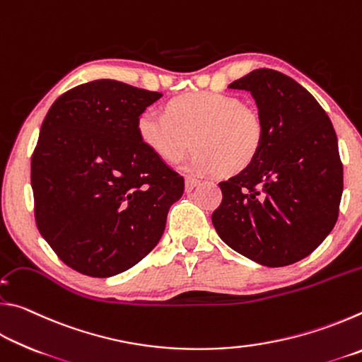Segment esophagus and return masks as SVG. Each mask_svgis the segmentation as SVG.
Segmentation results:
<instances>
[{
  "label": "esophagus",
  "mask_w": 362,
  "mask_h": 362,
  "mask_svg": "<svg viewBox=\"0 0 362 362\" xmlns=\"http://www.w3.org/2000/svg\"><path fill=\"white\" fill-rule=\"evenodd\" d=\"M198 185H199V180L193 179V177H187V179H185V189H187V192H192V189L196 188Z\"/></svg>",
  "instance_id": "34e87169"
}]
</instances>
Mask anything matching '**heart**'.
<instances>
[{
	"label": "heart",
	"instance_id": "obj_1",
	"mask_svg": "<svg viewBox=\"0 0 362 362\" xmlns=\"http://www.w3.org/2000/svg\"><path fill=\"white\" fill-rule=\"evenodd\" d=\"M144 145L166 163H177L193 144L187 168L198 174L236 175L250 168L263 145L259 115L233 95L203 93L179 97L166 113L146 108L137 119Z\"/></svg>",
	"mask_w": 362,
	"mask_h": 362
}]
</instances>
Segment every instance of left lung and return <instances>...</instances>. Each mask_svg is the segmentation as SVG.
I'll return each instance as SVG.
<instances>
[{"mask_svg":"<svg viewBox=\"0 0 362 362\" xmlns=\"http://www.w3.org/2000/svg\"><path fill=\"white\" fill-rule=\"evenodd\" d=\"M228 88L247 90L263 122V145L244 173L220 182L212 214L218 236L263 267L308 257L332 231L343 193V166L332 122L292 78L259 69Z\"/></svg>","mask_w":362,"mask_h":362,"instance_id":"obj_1","label":"left lung"}]
</instances>
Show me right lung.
Listing matches in <instances>:
<instances>
[{"instance_id":"1","label":"right lung","mask_w":362,"mask_h":362,"mask_svg":"<svg viewBox=\"0 0 362 362\" xmlns=\"http://www.w3.org/2000/svg\"><path fill=\"white\" fill-rule=\"evenodd\" d=\"M163 94L115 79L66 90L32 156L35 218L65 265L110 278L161 240L183 177L144 145L137 119Z\"/></svg>"}]
</instances>
